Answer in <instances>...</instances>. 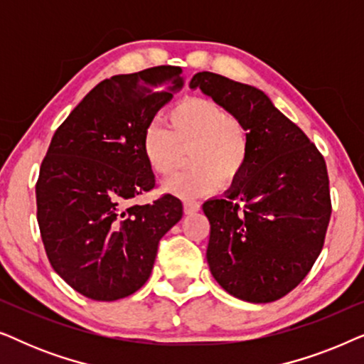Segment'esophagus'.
I'll return each mask as SVG.
<instances>
[{
  "mask_svg": "<svg viewBox=\"0 0 364 364\" xmlns=\"http://www.w3.org/2000/svg\"><path fill=\"white\" fill-rule=\"evenodd\" d=\"M197 210H200V202L192 200V198H187V200H183V212L193 213Z\"/></svg>",
  "mask_w": 364,
  "mask_h": 364,
  "instance_id": "1",
  "label": "esophagus"
}]
</instances>
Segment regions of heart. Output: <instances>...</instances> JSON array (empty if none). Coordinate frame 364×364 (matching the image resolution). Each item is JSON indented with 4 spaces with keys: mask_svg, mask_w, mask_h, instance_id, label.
Here are the masks:
<instances>
[{
    "mask_svg": "<svg viewBox=\"0 0 364 364\" xmlns=\"http://www.w3.org/2000/svg\"><path fill=\"white\" fill-rule=\"evenodd\" d=\"M191 149L192 168L164 182V191L178 197H197L213 191L220 182L240 176L248 161V132L225 107L205 97H187L168 112V127L152 122L142 139V154L157 176L176 171Z\"/></svg>",
    "mask_w": 364,
    "mask_h": 364,
    "instance_id": "obj_1",
    "label": "heart"
}]
</instances>
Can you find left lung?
Returning a JSON list of instances; mask_svg holds the SVG:
<instances>
[{
	"label": "left lung",
	"mask_w": 364,
	"mask_h": 364,
	"mask_svg": "<svg viewBox=\"0 0 364 364\" xmlns=\"http://www.w3.org/2000/svg\"><path fill=\"white\" fill-rule=\"evenodd\" d=\"M188 86L237 117L250 142L230 191L202 205L212 275L243 301L280 300L300 285L325 243L331 217L325 159L260 89L208 71Z\"/></svg>",
	"instance_id": "1"
}]
</instances>
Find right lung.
Listing matches in <instances>:
<instances>
[{
	"label": "right lung",
	"instance_id": "obj_1",
	"mask_svg": "<svg viewBox=\"0 0 364 364\" xmlns=\"http://www.w3.org/2000/svg\"><path fill=\"white\" fill-rule=\"evenodd\" d=\"M182 69L156 66L104 79L54 132L36 182L38 223L54 272L81 295L121 300L151 277L161 238L182 218L156 187L142 139L159 109L182 87Z\"/></svg>",
	"mask_w": 364,
	"mask_h": 364
}]
</instances>
